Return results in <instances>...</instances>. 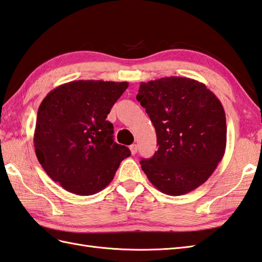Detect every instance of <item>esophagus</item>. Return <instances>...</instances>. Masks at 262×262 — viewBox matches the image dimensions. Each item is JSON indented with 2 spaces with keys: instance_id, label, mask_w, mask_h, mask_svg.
<instances>
[{
  "instance_id": "1",
  "label": "esophagus",
  "mask_w": 262,
  "mask_h": 262,
  "mask_svg": "<svg viewBox=\"0 0 262 262\" xmlns=\"http://www.w3.org/2000/svg\"><path fill=\"white\" fill-rule=\"evenodd\" d=\"M129 148H130V153L133 155H135L137 153V145H136V144H133V145H130Z\"/></svg>"
}]
</instances>
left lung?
I'll list each match as a JSON object with an SVG mask.
<instances>
[{"instance_id":"obj_1","label":"left lung","mask_w":262,"mask_h":262,"mask_svg":"<svg viewBox=\"0 0 262 262\" xmlns=\"http://www.w3.org/2000/svg\"><path fill=\"white\" fill-rule=\"evenodd\" d=\"M136 99L157 132L158 151L141 165L161 192L181 196L208 179L226 146L221 101L204 83L170 76L142 82Z\"/></svg>"}]
</instances>
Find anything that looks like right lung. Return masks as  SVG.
<instances>
[{"instance_id":"obj_1","label":"right lung","mask_w":262,"mask_h":262,"mask_svg":"<svg viewBox=\"0 0 262 262\" xmlns=\"http://www.w3.org/2000/svg\"><path fill=\"white\" fill-rule=\"evenodd\" d=\"M128 82L80 80L49 92L39 105L33 145L39 163L69 192L89 196L107 187L129 148L114 142L107 116Z\"/></svg>"}]
</instances>
